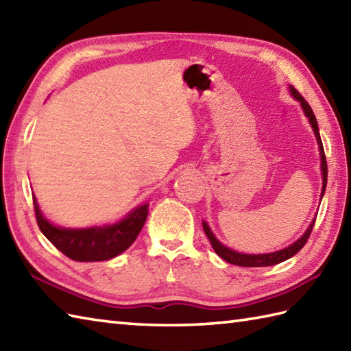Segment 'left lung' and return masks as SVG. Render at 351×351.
<instances>
[{"instance_id": "obj_1", "label": "left lung", "mask_w": 351, "mask_h": 351, "mask_svg": "<svg viewBox=\"0 0 351 351\" xmlns=\"http://www.w3.org/2000/svg\"><path fill=\"white\" fill-rule=\"evenodd\" d=\"M289 92H291V95H293L297 101L300 102V106H302V108L304 111V114H306V117L309 119V123H311L312 128H314V132H315V137H317V141H318V147H319V155H322V171H323L322 197H323L324 191H326V184H327V161H326V155H324L323 141H322V137H319L317 119H315L314 111H312L309 104L304 101L303 96L299 92H297L293 86H289ZM314 225H315V219L312 220L309 228L306 229V232H304L295 243L288 245L287 249H282V250L273 252V253H264V255H249V253H238V252H235L232 249L226 247V245H223L217 240V238L214 237L210 226L206 225V221H204V230H205V234L208 237V240H210V243L213 245V249L215 250V253H217V255L221 259H225L226 263L234 264V265H240V267H268V265H276V264H279V263H283V261H287L291 256H294L295 253L299 252L304 244H306L308 238H309V235L312 232V229H314Z\"/></svg>"}]
</instances>
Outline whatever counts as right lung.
<instances>
[{"label": "right lung", "mask_w": 351, "mask_h": 351, "mask_svg": "<svg viewBox=\"0 0 351 351\" xmlns=\"http://www.w3.org/2000/svg\"><path fill=\"white\" fill-rule=\"evenodd\" d=\"M36 220L42 234L63 255L80 263L107 261L121 255L136 241L147 217V204L137 206L125 219L110 226L66 229L57 228L43 217L37 200L33 196Z\"/></svg>", "instance_id": "right-lung-1"}]
</instances>
